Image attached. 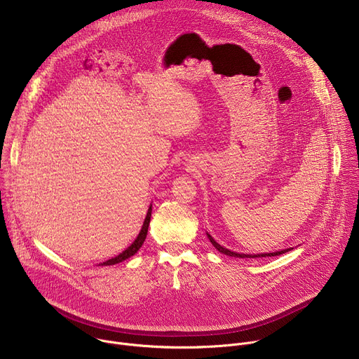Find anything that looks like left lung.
Instances as JSON below:
<instances>
[{
  "mask_svg": "<svg viewBox=\"0 0 359 359\" xmlns=\"http://www.w3.org/2000/svg\"><path fill=\"white\" fill-rule=\"evenodd\" d=\"M208 237H209V240L212 241V244H213V245H215L220 252H223V254H226V255H230V257H240V259L274 257V255H280V254H284V252H287L288 250H291V248H287V250H281V251H276V252H264V254H254V255H250V254H240V252H234V251H230V250H227V248L222 247L219 243H216V241H215V238H213L210 234H208Z\"/></svg>",
  "mask_w": 359,
  "mask_h": 359,
  "instance_id": "obj_1",
  "label": "left lung"
}]
</instances>
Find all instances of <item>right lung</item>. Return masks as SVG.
<instances>
[{"label":"right lung","instance_id":"right-lung-1","mask_svg":"<svg viewBox=\"0 0 359 359\" xmlns=\"http://www.w3.org/2000/svg\"><path fill=\"white\" fill-rule=\"evenodd\" d=\"M150 217H151V208H149V210H147V215H146L144 223H143L142 230H140L139 236L136 237V240H135V241H133V243H132V244H130L125 251H122L119 255H116V257H114V259H111V260H108V262H105V263H100V266H112V264L121 263V262H123V260H126V259L132 257L133 254H136V252H137V250L142 247V244H143L144 238H146L147 229H149V223H150Z\"/></svg>","mask_w":359,"mask_h":359}]
</instances>
